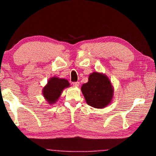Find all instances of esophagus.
I'll list each match as a JSON object with an SVG mask.
<instances>
[{"mask_svg":"<svg viewBox=\"0 0 156 156\" xmlns=\"http://www.w3.org/2000/svg\"><path fill=\"white\" fill-rule=\"evenodd\" d=\"M79 84H80L79 82H74V83H73V85L74 87H78Z\"/></svg>","mask_w":156,"mask_h":156,"instance_id":"34e87169","label":"esophagus"}]
</instances>
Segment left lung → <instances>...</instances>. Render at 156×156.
<instances>
[{
    "label": "left lung",
    "mask_w": 156,
    "mask_h": 156,
    "mask_svg": "<svg viewBox=\"0 0 156 156\" xmlns=\"http://www.w3.org/2000/svg\"><path fill=\"white\" fill-rule=\"evenodd\" d=\"M81 91L89 106L103 109L112 102L114 89L107 75L94 72L89 74L87 83L82 85Z\"/></svg>",
    "instance_id": "left-lung-1"
}]
</instances>
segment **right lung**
<instances>
[{
	"label": "right lung",
	"mask_w": 156,
	"mask_h": 156,
	"mask_svg": "<svg viewBox=\"0 0 156 156\" xmlns=\"http://www.w3.org/2000/svg\"><path fill=\"white\" fill-rule=\"evenodd\" d=\"M69 87L70 84L67 80L54 76L49 78L42 90L43 97L48 104L53 105L58 100L62 91Z\"/></svg>",
	"instance_id": "1"
}]
</instances>
